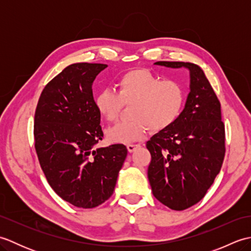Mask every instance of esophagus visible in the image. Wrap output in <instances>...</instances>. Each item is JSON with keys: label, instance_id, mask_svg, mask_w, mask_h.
Listing matches in <instances>:
<instances>
[{"label": "esophagus", "instance_id": "34e87169", "mask_svg": "<svg viewBox=\"0 0 251 251\" xmlns=\"http://www.w3.org/2000/svg\"><path fill=\"white\" fill-rule=\"evenodd\" d=\"M140 148V145H132V143H130V145H127V150H128V152H134L136 151L137 149Z\"/></svg>", "mask_w": 251, "mask_h": 251}]
</instances>
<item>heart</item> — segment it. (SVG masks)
Here are the masks:
<instances>
[{
  "label": "heart",
  "instance_id": "obj_1",
  "mask_svg": "<svg viewBox=\"0 0 251 251\" xmlns=\"http://www.w3.org/2000/svg\"><path fill=\"white\" fill-rule=\"evenodd\" d=\"M116 93L103 89L95 97L99 114L108 122L119 116L124 104H130V121L109 127L105 136L112 143H131L142 139L149 128L166 129L178 120L185 102L182 85L159 77L146 69L126 71L116 79Z\"/></svg>",
  "mask_w": 251,
  "mask_h": 251
}]
</instances>
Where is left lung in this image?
<instances>
[{
	"instance_id": "obj_1",
	"label": "left lung",
	"mask_w": 251,
	"mask_h": 251,
	"mask_svg": "<svg viewBox=\"0 0 251 251\" xmlns=\"http://www.w3.org/2000/svg\"><path fill=\"white\" fill-rule=\"evenodd\" d=\"M154 65L190 71V93L178 120L147 142L153 195L170 209L184 210L205 196L220 173L226 153L221 105L201 67L181 61Z\"/></svg>"
}]
</instances>
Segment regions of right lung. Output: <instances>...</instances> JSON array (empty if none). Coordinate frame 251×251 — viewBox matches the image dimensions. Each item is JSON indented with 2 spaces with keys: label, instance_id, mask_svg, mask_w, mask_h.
Returning a JSON list of instances; mask_svg holds the SVG:
<instances>
[{
  "label": "right lung",
  "instance_id": "right-lung-1",
  "mask_svg": "<svg viewBox=\"0 0 251 251\" xmlns=\"http://www.w3.org/2000/svg\"><path fill=\"white\" fill-rule=\"evenodd\" d=\"M108 67L78 62L68 66L44 87L34 115V146L51 189L78 208H94L113 194L127 149H94L103 132L93 83Z\"/></svg>",
  "mask_w": 251,
  "mask_h": 251
}]
</instances>
